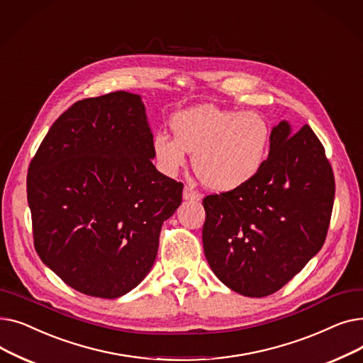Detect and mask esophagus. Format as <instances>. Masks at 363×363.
Segmentation results:
<instances>
[{"label": "esophagus", "instance_id": "esophagus-1", "mask_svg": "<svg viewBox=\"0 0 363 363\" xmlns=\"http://www.w3.org/2000/svg\"><path fill=\"white\" fill-rule=\"evenodd\" d=\"M184 199L185 200H200L201 199V194L197 191V189L193 186V185H185L184 188Z\"/></svg>", "mask_w": 363, "mask_h": 363}]
</instances>
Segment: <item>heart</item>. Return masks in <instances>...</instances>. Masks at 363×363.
Wrapping results in <instances>:
<instances>
[{
    "label": "heart",
    "instance_id": "heart-1",
    "mask_svg": "<svg viewBox=\"0 0 363 363\" xmlns=\"http://www.w3.org/2000/svg\"><path fill=\"white\" fill-rule=\"evenodd\" d=\"M174 137L157 132L152 152L159 167L174 175L194 152L199 179L216 191H231L250 182L264 164L272 126L257 111L237 113L203 104L177 113L170 121Z\"/></svg>",
    "mask_w": 363,
    "mask_h": 363
}]
</instances>
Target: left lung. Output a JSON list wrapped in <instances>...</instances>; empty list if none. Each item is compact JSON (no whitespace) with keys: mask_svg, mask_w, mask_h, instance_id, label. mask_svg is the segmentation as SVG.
Listing matches in <instances>:
<instances>
[{"mask_svg":"<svg viewBox=\"0 0 363 363\" xmlns=\"http://www.w3.org/2000/svg\"><path fill=\"white\" fill-rule=\"evenodd\" d=\"M259 174L203 199V247L215 275L247 297L274 294L322 249L333 213V167L309 125L272 129Z\"/></svg>","mask_w":363,"mask_h":363,"instance_id":"1","label":"left lung"}]
</instances>
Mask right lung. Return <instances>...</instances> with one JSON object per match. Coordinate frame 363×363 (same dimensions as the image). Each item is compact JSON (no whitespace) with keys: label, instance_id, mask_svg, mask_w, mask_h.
<instances>
[{"label":"right lung","instance_id":"right-lung-1","mask_svg":"<svg viewBox=\"0 0 363 363\" xmlns=\"http://www.w3.org/2000/svg\"><path fill=\"white\" fill-rule=\"evenodd\" d=\"M151 159L137 94L76 101L52 123L29 164L28 203L35 250L69 287L116 298L150 272L184 188Z\"/></svg>","mask_w":363,"mask_h":363}]
</instances>
